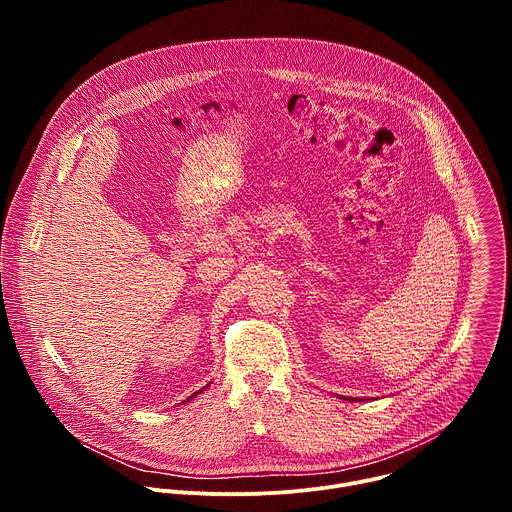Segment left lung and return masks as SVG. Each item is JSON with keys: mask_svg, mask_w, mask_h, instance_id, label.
<instances>
[{"mask_svg": "<svg viewBox=\"0 0 512 512\" xmlns=\"http://www.w3.org/2000/svg\"><path fill=\"white\" fill-rule=\"evenodd\" d=\"M340 399H344V397H340ZM348 401H354V399H348Z\"/></svg>", "mask_w": 512, "mask_h": 512, "instance_id": "8db88e82", "label": "left lung"}]
</instances>
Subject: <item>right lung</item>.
Wrapping results in <instances>:
<instances>
[{
    "mask_svg": "<svg viewBox=\"0 0 512 512\" xmlns=\"http://www.w3.org/2000/svg\"><path fill=\"white\" fill-rule=\"evenodd\" d=\"M208 385H210V383H208ZM208 385H206V387H208ZM206 387H204V389H206ZM204 389H200V391H204ZM196 395H198V393H194V395H190V397H188V399H186V401H190V399H192V397H196Z\"/></svg>",
    "mask_w": 512,
    "mask_h": 512,
    "instance_id": "1",
    "label": "right lung"
}]
</instances>
